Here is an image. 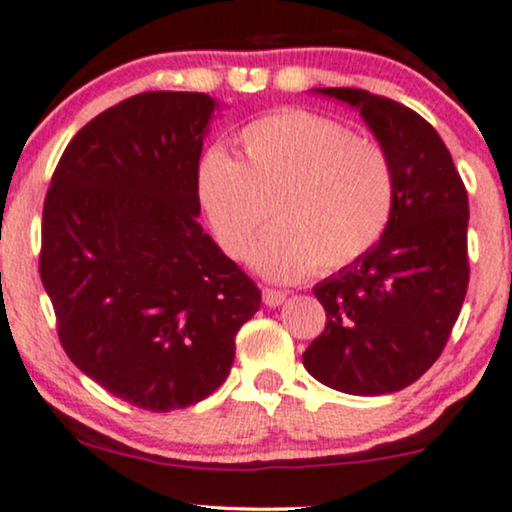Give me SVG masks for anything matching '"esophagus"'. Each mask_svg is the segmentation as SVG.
I'll use <instances>...</instances> for the list:
<instances>
[{"mask_svg": "<svg viewBox=\"0 0 512 512\" xmlns=\"http://www.w3.org/2000/svg\"><path fill=\"white\" fill-rule=\"evenodd\" d=\"M285 299H287V294L280 292V289H270V287L263 289V304L270 306V308L282 306V304H285Z\"/></svg>", "mask_w": 512, "mask_h": 512, "instance_id": "1", "label": "esophagus"}]
</instances>
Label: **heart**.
Masks as SVG:
<instances>
[{
	"instance_id": "heart-1",
	"label": "heart",
	"mask_w": 512,
	"mask_h": 512,
	"mask_svg": "<svg viewBox=\"0 0 512 512\" xmlns=\"http://www.w3.org/2000/svg\"><path fill=\"white\" fill-rule=\"evenodd\" d=\"M239 161L211 149L197 168V199L220 249L251 251L270 280L294 282L315 268L339 270L380 244L394 216L389 154L332 118L285 109L239 132Z\"/></svg>"
}]
</instances>
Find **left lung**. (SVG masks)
<instances>
[{
    "label": "left lung",
    "instance_id": "obj_1",
    "mask_svg": "<svg viewBox=\"0 0 512 512\" xmlns=\"http://www.w3.org/2000/svg\"><path fill=\"white\" fill-rule=\"evenodd\" d=\"M315 92L361 111L394 166L396 204L380 244L313 287L327 323L304 365L344 394H391L432 368L458 320L468 192L439 132L408 106L353 87Z\"/></svg>",
    "mask_w": 512,
    "mask_h": 512
}]
</instances>
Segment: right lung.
Returning <instances> with one entry per match:
<instances>
[{"mask_svg": "<svg viewBox=\"0 0 512 512\" xmlns=\"http://www.w3.org/2000/svg\"><path fill=\"white\" fill-rule=\"evenodd\" d=\"M216 99L142 92L68 142L42 211L40 277L63 351L132 406L168 413L230 375L261 289L199 225Z\"/></svg>", "mask_w": 512, "mask_h": 512, "instance_id": "1", "label": "right lung"}]
</instances>
